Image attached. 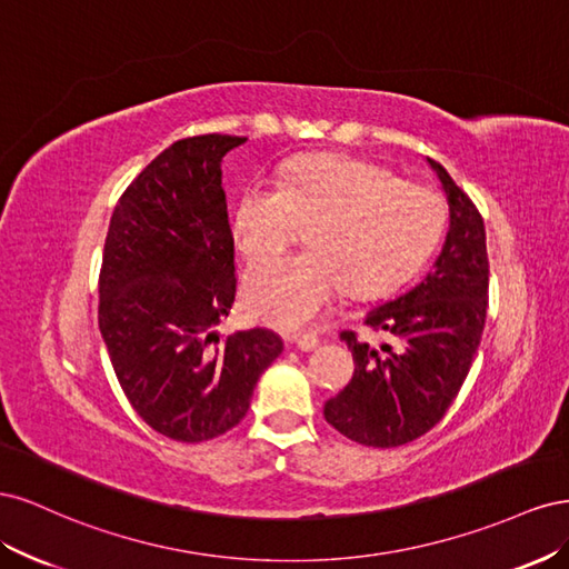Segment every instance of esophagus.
<instances>
[{
  "mask_svg": "<svg viewBox=\"0 0 569 569\" xmlns=\"http://www.w3.org/2000/svg\"><path fill=\"white\" fill-rule=\"evenodd\" d=\"M291 343H297V347L301 349V351H313L318 343H320V339L316 337V335H291V337H287Z\"/></svg>",
  "mask_w": 569,
  "mask_h": 569,
  "instance_id": "1",
  "label": "esophagus"
}]
</instances>
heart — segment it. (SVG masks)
<instances>
[{
    "label": "heart",
    "instance_id": "1",
    "mask_svg": "<svg viewBox=\"0 0 569 569\" xmlns=\"http://www.w3.org/2000/svg\"><path fill=\"white\" fill-rule=\"evenodd\" d=\"M301 226H311V249L258 266L244 284L251 313L284 330L316 322L341 289L370 299L412 278L439 244L446 206L380 163L316 153L291 163L282 184L247 187L234 242L251 266L266 263L287 251Z\"/></svg>",
    "mask_w": 569,
    "mask_h": 569
}]
</instances>
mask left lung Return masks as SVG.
<instances>
[{
    "instance_id": "left-lung-1",
    "label": "left lung",
    "mask_w": 569,
    "mask_h": 569,
    "mask_svg": "<svg viewBox=\"0 0 569 569\" xmlns=\"http://www.w3.org/2000/svg\"><path fill=\"white\" fill-rule=\"evenodd\" d=\"M437 170L451 226L427 278L396 301L372 308L366 327L396 341L375 343L341 332L353 353L351 382L325 403V420L347 439L393 449L429 432L470 372L489 306L487 234L472 199Z\"/></svg>"
}]
</instances>
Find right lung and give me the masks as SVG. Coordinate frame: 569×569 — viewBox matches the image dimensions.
<instances>
[{"mask_svg":"<svg viewBox=\"0 0 569 569\" xmlns=\"http://www.w3.org/2000/svg\"><path fill=\"white\" fill-rule=\"evenodd\" d=\"M247 137L197 134L163 149L123 194L99 272V330L120 389L159 435L197 443L242 422L282 339L220 337L237 297L220 161Z\"/></svg>","mask_w":569,"mask_h":569,"instance_id":"1","label":"right lung"}]
</instances>
